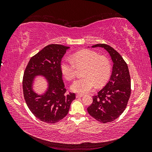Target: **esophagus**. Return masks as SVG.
I'll list each match as a JSON object with an SVG mask.
<instances>
[{
	"label": "esophagus",
	"instance_id": "34e87169",
	"mask_svg": "<svg viewBox=\"0 0 152 152\" xmlns=\"http://www.w3.org/2000/svg\"><path fill=\"white\" fill-rule=\"evenodd\" d=\"M83 97V94H76V98H82Z\"/></svg>",
	"mask_w": 152,
	"mask_h": 152
}]
</instances>
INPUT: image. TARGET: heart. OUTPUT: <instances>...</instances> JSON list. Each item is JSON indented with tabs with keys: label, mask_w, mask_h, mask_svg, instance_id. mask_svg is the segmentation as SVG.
I'll use <instances>...</instances> for the list:
<instances>
[{
	"label": "heart",
	"mask_w": 152,
	"mask_h": 152,
	"mask_svg": "<svg viewBox=\"0 0 152 152\" xmlns=\"http://www.w3.org/2000/svg\"><path fill=\"white\" fill-rule=\"evenodd\" d=\"M84 65L82 74L84 76L77 79L71 86L73 91L80 94H86L93 90L96 84H104L110 74L111 66L108 59L89 49H83L73 53L70 58L63 59L60 64L61 71L68 80L76 77V68Z\"/></svg>",
	"instance_id": "heart-1"
}]
</instances>
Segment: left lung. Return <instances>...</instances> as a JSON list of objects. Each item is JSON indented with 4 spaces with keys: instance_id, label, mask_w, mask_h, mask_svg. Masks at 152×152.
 I'll return each instance as SVG.
<instances>
[{
    "instance_id": "left-lung-1",
    "label": "left lung",
    "mask_w": 152,
    "mask_h": 152,
    "mask_svg": "<svg viewBox=\"0 0 152 152\" xmlns=\"http://www.w3.org/2000/svg\"><path fill=\"white\" fill-rule=\"evenodd\" d=\"M107 50L113 63L112 75L103 88L93 96V102L87 108L91 117L102 123L112 122L125 110L131 95V78L127 63L117 50L108 45L98 44Z\"/></svg>"
}]
</instances>
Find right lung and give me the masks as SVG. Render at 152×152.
Returning a JSON list of instances; mask_svg holds the SVG:
<instances>
[{"mask_svg":"<svg viewBox=\"0 0 152 152\" xmlns=\"http://www.w3.org/2000/svg\"><path fill=\"white\" fill-rule=\"evenodd\" d=\"M69 47L50 44L31 57L23 78V91L26 103L34 115L40 121L55 124L65 117L75 94L66 93L62 79L60 64ZM46 77L48 88L42 95L35 94L32 88L35 76Z\"/></svg>","mask_w":152,"mask_h":152,"instance_id":"obj_1","label":"right lung"}]
</instances>
